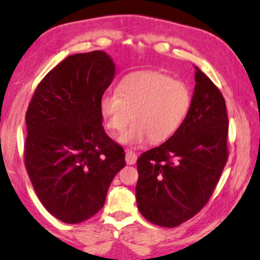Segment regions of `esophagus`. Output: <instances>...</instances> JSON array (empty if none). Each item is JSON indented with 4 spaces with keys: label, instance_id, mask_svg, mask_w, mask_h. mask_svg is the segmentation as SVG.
I'll use <instances>...</instances> for the list:
<instances>
[{
    "label": "esophagus",
    "instance_id": "34e87169",
    "mask_svg": "<svg viewBox=\"0 0 260 260\" xmlns=\"http://www.w3.org/2000/svg\"><path fill=\"white\" fill-rule=\"evenodd\" d=\"M137 154L135 152L130 151V149H126V154H125V161H126V165H135L136 161H137Z\"/></svg>",
    "mask_w": 260,
    "mask_h": 260
}]
</instances>
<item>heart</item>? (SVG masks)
Listing matches in <instances>:
<instances>
[{
    "instance_id": "1",
    "label": "heart",
    "mask_w": 260,
    "mask_h": 260,
    "mask_svg": "<svg viewBox=\"0 0 260 260\" xmlns=\"http://www.w3.org/2000/svg\"><path fill=\"white\" fill-rule=\"evenodd\" d=\"M192 93L184 82L158 72H137L120 81L116 93L100 98L105 125L114 134L124 133L121 142L142 145L149 139L162 144L170 139L187 117Z\"/></svg>"
}]
</instances>
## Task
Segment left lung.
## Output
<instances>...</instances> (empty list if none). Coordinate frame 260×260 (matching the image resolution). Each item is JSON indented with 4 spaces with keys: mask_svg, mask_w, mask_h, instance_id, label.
Instances as JSON below:
<instances>
[{
    "mask_svg": "<svg viewBox=\"0 0 260 260\" xmlns=\"http://www.w3.org/2000/svg\"><path fill=\"white\" fill-rule=\"evenodd\" d=\"M195 89L179 130L137 160V206L152 224L177 227L206 206L229 158L226 103L215 83L195 67Z\"/></svg>",
    "mask_w": 260,
    "mask_h": 260,
    "instance_id": "obj_1",
    "label": "left lung"
}]
</instances>
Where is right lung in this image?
<instances>
[{
  "label": "right lung",
  "mask_w": 260,
  "mask_h": 260,
  "mask_svg": "<svg viewBox=\"0 0 260 260\" xmlns=\"http://www.w3.org/2000/svg\"><path fill=\"white\" fill-rule=\"evenodd\" d=\"M114 73L104 51L73 54L43 77L27 107V174L44 208L67 224L94 216L125 167L124 149L102 124L100 98Z\"/></svg>",
  "instance_id": "obj_1"
}]
</instances>
